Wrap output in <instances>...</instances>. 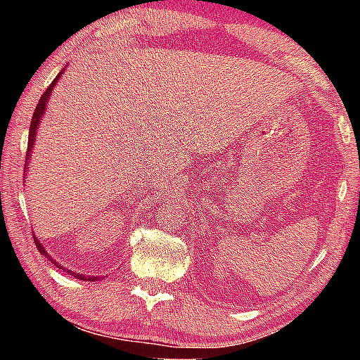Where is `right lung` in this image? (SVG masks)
I'll return each instance as SVG.
<instances>
[{"mask_svg": "<svg viewBox=\"0 0 360 360\" xmlns=\"http://www.w3.org/2000/svg\"><path fill=\"white\" fill-rule=\"evenodd\" d=\"M62 75H63V72L58 73V75L56 77V80H53V82L51 83V85H49L47 90L42 93L41 100H39L37 106H36V111H34V115H32V120H31V129H29L27 152H26V169H27V162H29V154H31V150L34 149V142H36V131H37L39 124H41V120H42L44 112H46V108H47L49 96H51V93H52V90H53V86H56L57 80H58V78H60ZM26 169H24V172H26ZM34 243H36L37 249H39V252H41L42 255H46V257H49V254L46 252V249H44V248H42V244L39 243V240L36 239V236H34ZM49 259H51V257H49ZM51 260H52V259H51ZM52 264H53V265H57L58 269L65 270V272H67L68 275H72V277H75V278H78V280H91V282H95V280L100 278V277H95V275H91V277H85V275H83V274H77V272H73V270H70V269H63L60 264H57V262H56V260H52Z\"/></svg>", "mask_w": 360, "mask_h": 360, "instance_id": "right-lung-1", "label": "right lung"}]
</instances>
